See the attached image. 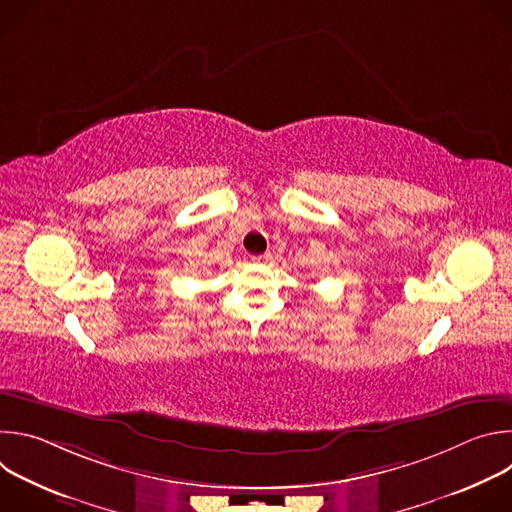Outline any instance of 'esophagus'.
Returning a JSON list of instances; mask_svg holds the SVG:
<instances>
[{
	"mask_svg": "<svg viewBox=\"0 0 512 512\" xmlns=\"http://www.w3.org/2000/svg\"><path fill=\"white\" fill-rule=\"evenodd\" d=\"M271 259V253H263V255H251L253 263H267Z\"/></svg>",
	"mask_w": 512,
	"mask_h": 512,
	"instance_id": "34e87169",
	"label": "esophagus"
}]
</instances>
